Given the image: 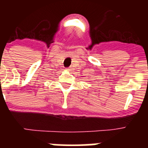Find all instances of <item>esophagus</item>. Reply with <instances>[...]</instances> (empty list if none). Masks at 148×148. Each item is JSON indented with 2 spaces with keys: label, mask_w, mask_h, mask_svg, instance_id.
<instances>
[{
  "label": "esophagus",
  "mask_w": 148,
  "mask_h": 148,
  "mask_svg": "<svg viewBox=\"0 0 148 148\" xmlns=\"http://www.w3.org/2000/svg\"><path fill=\"white\" fill-rule=\"evenodd\" d=\"M66 70H71V69H70V68H66Z\"/></svg>",
  "instance_id": "34e87169"
}]
</instances>
